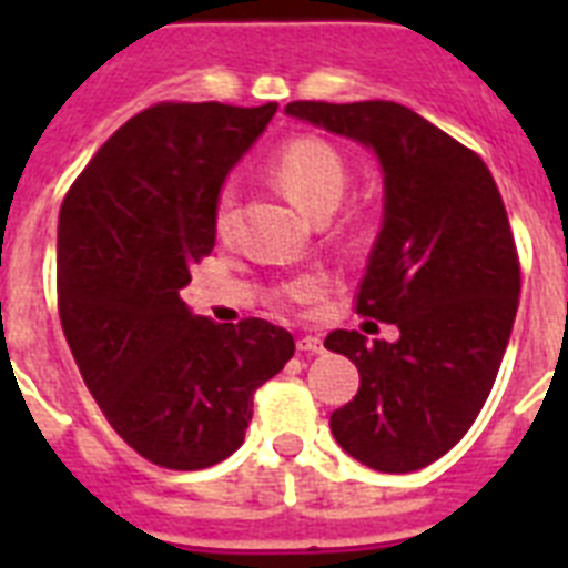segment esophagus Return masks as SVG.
I'll use <instances>...</instances> for the list:
<instances>
[{"instance_id": "obj_1", "label": "esophagus", "mask_w": 568, "mask_h": 568, "mask_svg": "<svg viewBox=\"0 0 568 568\" xmlns=\"http://www.w3.org/2000/svg\"><path fill=\"white\" fill-rule=\"evenodd\" d=\"M297 351H303V354H324V338L301 336L297 338Z\"/></svg>"}]
</instances>
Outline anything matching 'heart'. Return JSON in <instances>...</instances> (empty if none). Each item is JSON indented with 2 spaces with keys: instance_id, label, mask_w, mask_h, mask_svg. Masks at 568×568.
I'll list each match as a JSON object with an SVG mask.
<instances>
[{
  "instance_id": "1",
  "label": "heart",
  "mask_w": 568,
  "mask_h": 568,
  "mask_svg": "<svg viewBox=\"0 0 568 568\" xmlns=\"http://www.w3.org/2000/svg\"><path fill=\"white\" fill-rule=\"evenodd\" d=\"M276 185L285 191L301 212L310 217H318L324 212H333L345 194L347 173L342 155L336 146H329L321 138H294L274 155L271 162ZM232 223V196L221 194L214 205V230L226 232ZM318 292V280H297L288 288L294 301H310Z\"/></svg>"
}]
</instances>
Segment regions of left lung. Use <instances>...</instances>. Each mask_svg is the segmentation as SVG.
<instances>
[{"instance_id":"obj_1","label":"left lung","mask_w":568,"mask_h":568,"mask_svg":"<svg viewBox=\"0 0 568 568\" xmlns=\"http://www.w3.org/2000/svg\"><path fill=\"white\" fill-rule=\"evenodd\" d=\"M285 114L372 150L383 221L356 312L400 329L324 342L359 368V392L329 415L363 466L406 475L457 445L489 397L519 306V258L507 209L480 155L406 105L288 102Z\"/></svg>"}]
</instances>
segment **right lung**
Segmentation results:
<instances>
[{"mask_svg":"<svg viewBox=\"0 0 568 568\" xmlns=\"http://www.w3.org/2000/svg\"><path fill=\"white\" fill-rule=\"evenodd\" d=\"M276 102H162L123 123L58 214V312L109 424L155 466L196 471L241 448L256 388L294 356L262 318L214 324L180 292L214 247L223 182Z\"/></svg>","mask_w":568,"mask_h":568,"instance_id":"1","label":"right lung"}]
</instances>
